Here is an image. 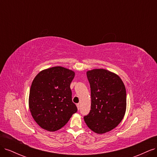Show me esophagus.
Returning a JSON list of instances; mask_svg holds the SVG:
<instances>
[{"label": "esophagus", "mask_w": 157, "mask_h": 157, "mask_svg": "<svg viewBox=\"0 0 157 157\" xmlns=\"http://www.w3.org/2000/svg\"><path fill=\"white\" fill-rule=\"evenodd\" d=\"M77 109H78V110H79L80 109V105L79 103H77Z\"/></svg>", "instance_id": "esophagus-1"}]
</instances>
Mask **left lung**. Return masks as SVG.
Listing matches in <instances>:
<instances>
[{"mask_svg": "<svg viewBox=\"0 0 157 157\" xmlns=\"http://www.w3.org/2000/svg\"><path fill=\"white\" fill-rule=\"evenodd\" d=\"M91 91V110L84 117L90 130L103 134L117 126L124 116L126 92L118 76L99 69L86 73Z\"/></svg>", "mask_w": 157, "mask_h": 157, "instance_id": "8db88e82", "label": "left lung"}]
</instances>
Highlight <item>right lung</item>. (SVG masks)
I'll use <instances>...</instances> for the list:
<instances>
[{"mask_svg":"<svg viewBox=\"0 0 157 157\" xmlns=\"http://www.w3.org/2000/svg\"><path fill=\"white\" fill-rule=\"evenodd\" d=\"M74 77L73 71L58 66L40 71L33 80L29 109L33 118L43 129L59 130L77 111L70 88Z\"/></svg>","mask_w":157,"mask_h":157,"instance_id":"obj_1","label":"right lung"}]
</instances>
